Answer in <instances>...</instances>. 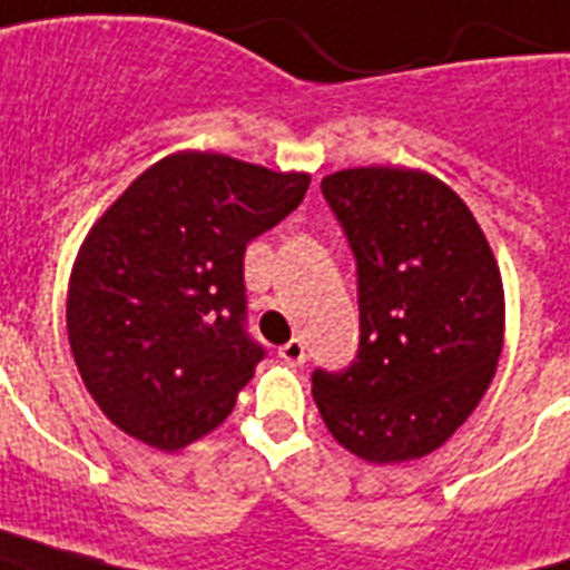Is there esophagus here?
<instances>
[{
    "label": "esophagus",
    "mask_w": 570,
    "mask_h": 570,
    "mask_svg": "<svg viewBox=\"0 0 570 570\" xmlns=\"http://www.w3.org/2000/svg\"><path fill=\"white\" fill-rule=\"evenodd\" d=\"M277 355H281V361H286V364H293V366H302L304 361H307L304 343L298 337H293L289 343H284V346L277 348Z\"/></svg>",
    "instance_id": "34e87169"
}]
</instances>
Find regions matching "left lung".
<instances>
[{"label": "left lung", "instance_id": "left-lung-1", "mask_svg": "<svg viewBox=\"0 0 570 570\" xmlns=\"http://www.w3.org/2000/svg\"><path fill=\"white\" fill-rule=\"evenodd\" d=\"M322 195L357 263L361 343L340 373H313L322 420L370 464L423 459L450 441L503 352V277L468 204L411 168H348Z\"/></svg>", "mask_w": 570, "mask_h": 570}]
</instances>
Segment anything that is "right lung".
Instances as JSON below:
<instances>
[{"mask_svg": "<svg viewBox=\"0 0 570 570\" xmlns=\"http://www.w3.org/2000/svg\"><path fill=\"white\" fill-rule=\"evenodd\" d=\"M307 186L311 174L183 150L97 218L70 275L67 337L118 429L174 452L230 416L266 355L245 331V248Z\"/></svg>", "mask_w": 570, "mask_h": 570, "instance_id": "add662e5", "label": "right lung"}]
</instances>
